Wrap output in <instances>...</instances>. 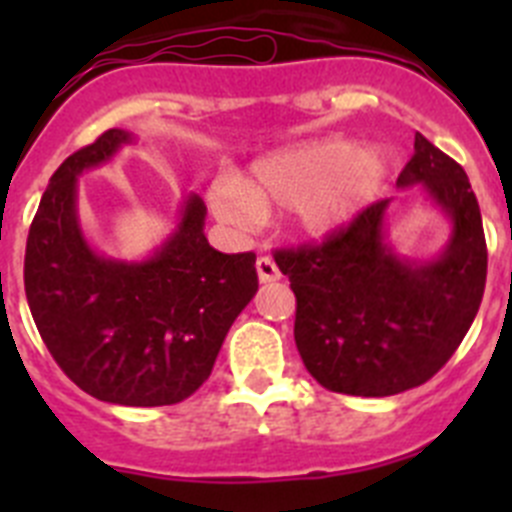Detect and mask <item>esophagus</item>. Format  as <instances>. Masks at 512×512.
<instances>
[{"mask_svg": "<svg viewBox=\"0 0 512 512\" xmlns=\"http://www.w3.org/2000/svg\"><path fill=\"white\" fill-rule=\"evenodd\" d=\"M256 271H259V282L261 284L279 282V279H282V271L277 269V264H274L269 256H259V259H256Z\"/></svg>", "mask_w": 512, "mask_h": 512, "instance_id": "obj_1", "label": "esophagus"}]
</instances>
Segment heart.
<instances>
[{
    "mask_svg": "<svg viewBox=\"0 0 512 512\" xmlns=\"http://www.w3.org/2000/svg\"><path fill=\"white\" fill-rule=\"evenodd\" d=\"M379 148H356L343 138L310 140L259 158L248 179L220 176L212 184L215 215L248 228L269 212L289 210L292 228L320 241L346 228L387 179Z\"/></svg>",
    "mask_w": 512,
    "mask_h": 512,
    "instance_id": "b5f03b06",
    "label": "heart"
}]
</instances>
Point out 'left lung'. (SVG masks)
I'll use <instances>...</instances> for the list:
<instances>
[{"mask_svg": "<svg viewBox=\"0 0 512 512\" xmlns=\"http://www.w3.org/2000/svg\"><path fill=\"white\" fill-rule=\"evenodd\" d=\"M423 184L449 217L436 259H405L387 241L379 200L323 243L274 253L297 297L295 343L305 369L330 392L390 397L428 382L454 356L485 295L487 243L467 174L415 133L397 187Z\"/></svg>", "mask_w": 512, "mask_h": 512, "instance_id": "left-lung-1", "label": "left lung"}]
</instances>
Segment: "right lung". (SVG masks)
<instances>
[{"label":"right lung","mask_w":512,"mask_h":512,"mask_svg":"<svg viewBox=\"0 0 512 512\" xmlns=\"http://www.w3.org/2000/svg\"><path fill=\"white\" fill-rule=\"evenodd\" d=\"M133 140L107 130L51 176L27 235L25 295L40 338L76 387L115 405L158 408L200 390L259 277L256 253L207 243L197 194L148 259H107L89 246L76 210L79 176Z\"/></svg>","instance_id":"add662e5"}]
</instances>
